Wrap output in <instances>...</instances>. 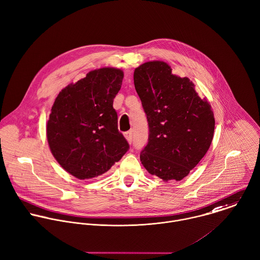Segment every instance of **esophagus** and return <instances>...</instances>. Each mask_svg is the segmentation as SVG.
<instances>
[{"instance_id":"1","label":"esophagus","mask_w":260,"mask_h":260,"mask_svg":"<svg viewBox=\"0 0 260 260\" xmlns=\"http://www.w3.org/2000/svg\"><path fill=\"white\" fill-rule=\"evenodd\" d=\"M124 138L126 139V141H127L129 144H132V142H133V132H132V131H128V132L124 133Z\"/></svg>"}]
</instances>
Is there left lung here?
<instances>
[{"instance_id":"obj_1","label":"left lung","mask_w":260,"mask_h":260,"mask_svg":"<svg viewBox=\"0 0 260 260\" xmlns=\"http://www.w3.org/2000/svg\"><path fill=\"white\" fill-rule=\"evenodd\" d=\"M134 83L149 124L141 152L147 171L163 181H180L208 152L215 117L206 98L186 77L172 74L164 61H148L135 70Z\"/></svg>"}]
</instances>
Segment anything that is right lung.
<instances>
[{
  "mask_svg": "<svg viewBox=\"0 0 260 260\" xmlns=\"http://www.w3.org/2000/svg\"><path fill=\"white\" fill-rule=\"evenodd\" d=\"M123 72L102 68L62 89L51 107L47 142L58 164L79 179L102 175L128 151L113 99Z\"/></svg>",
  "mask_w": 260,
  "mask_h": 260,
  "instance_id": "obj_1",
  "label": "right lung"
}]
</instances>
